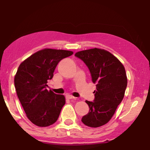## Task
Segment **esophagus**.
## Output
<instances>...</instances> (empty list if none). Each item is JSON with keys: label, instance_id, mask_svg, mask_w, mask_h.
<instances>
[{"label": "esophagus", "instance_id": "34e87169", "mask_svg": "<svg viewBox=\"0 0 150 150\" xmlns=\"http://www.w3.org/2000/svg\"><path fill=\"white\" fill-rule=\"evenodd\" d=\"M66 98L68 99H76V97H74V96H72V95H66Z\"/></svg>", "mask_w": 150, "mask_h": 150}]
</instances>
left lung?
Wrapping results in <instances>:
<instances>
[{
    "mask_svg": "<svg viewBox=\"0 0 150 150\" xmlns=\"http://www.w3.org/2000/svg\"><path fill=\"white\" fill-rule=\"evenodd\" d=\"M89 69L93 83H96L93 101H86L89 112L82 122L97 128L108 123L122 101L127 86L125 68L118 58L101 49H91L75 54Z\"/></svg>",
    "mask_w": 150,
    "mask_h": 150,
    "instance_id": "left-lung-1",
    "label": "left lung"
}]
</instances>
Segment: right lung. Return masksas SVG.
Returning a JSON list of instances; mask_svg holds the SVG:
<instances>
[{
    "mask_svg": "<svg viewBox=\"0 0 150 150\" xmlns=\"http://www.w3.org/2000/svg\"><path fill=\"white\" fill-rule=\"evenodd\" d=\"M73 54L66 50L44 49L19 65L14 84L28 118L38 127H48L57 120L66 98L47 89L58 63Z\"/></svg>",
    "mask_w": 150,
    "mask_h": 150,
    "instance_id": "right-lung-1",
    "label": "right lung"
}]
</instances>
